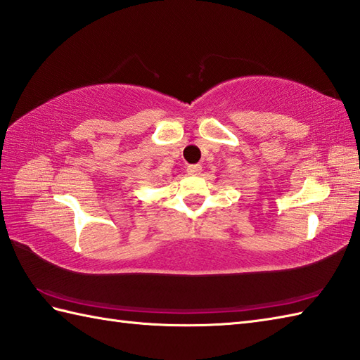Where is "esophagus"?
I'll return each mask as SVG.
<instances>
[{
    "mask_svg": "<svg viewBox=\"0 0 360 360\" xmlns=\"http://www.w3.org/2000/svg\"><path fill=\"white\" fill-rule=\"evenodd\" d=\"M186 171H188L189 175H197V174L202 172V166L200 165H189Z\"/></svg>",
    "mask_w": 360,
    "mask_h": 360,
    "instance_id": "1",
    "label": "esophagus"
}]
</instances>
